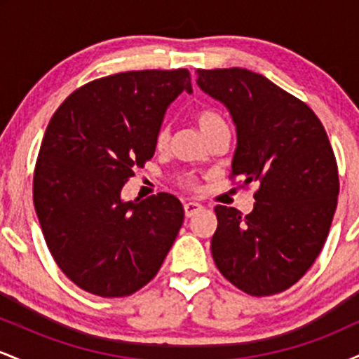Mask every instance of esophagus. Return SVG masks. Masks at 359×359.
<instances>
[{
  "instance_id": "obj_1",
  "label": "esophagus",
  "mask_w": 359,
  "mask_h": 359,
  "mask_svg": "<svg viewBox=\"0 0 359 359\" xmlns=\"http://www.w3.org/2000/svg\"><path fill=\"white\" fill-rule=\"evenodd\" d=\"M201 209H203V205H201L199 203H185L184 204V212L187 217H192L194 214L199 212Z\"/></svg>"
}]
</instances>
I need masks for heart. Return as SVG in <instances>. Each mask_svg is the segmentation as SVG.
Returning <instances> with one entry per match:
<instances>
[{"label": "heart", "mask_w": 359, "mask_h": 359, "mask_svg": "<svg viewBox=\"0 0 359 359\" xmlns=\"http://www.w3.org/2000/svg\"><path fill=\"white\" fill-rule=\"evenodd\" d=\"M194 119H196L197 126H199L201 133L204 135V138H208L209 135L214 133L216 130H219V128L226 126L224 119L211 109L197 111ZM167 142H168V131L167 128H162V130L158 131V135H156V148H163L167 145Z\"/></svg>", "instance_id": "heart-1"}]
</instances>
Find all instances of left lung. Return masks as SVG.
I'll return each mask as SVG.
<instances>
[{"mask_svg": "<svg viewBox=\"0 0 359 359\" xmlns=\"http://www.w3.org/2000/svg\"><path fill=\"white\" fill-rule=\"evenodd\" d=\"M197 86L236 126L231 175L258 184L253 211L216 205V266L250 295H273L304 277L329 234L339 194L334 151L306 102L248 69H197Z\"/></svg>", "mask_w": 359, "mask_h": 359, "instance_id": "obj_1", "label": "left lung"}]
</instances>
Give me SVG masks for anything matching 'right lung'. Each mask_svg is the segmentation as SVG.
<instances>
[{
    "instance_id": "obj_1",
    "label": "right lung",
    "mask_w": 359,
    "mask_h": 359,
    "mask_svg": "<svg viewBox=\"0 0 359 359\" xmlns=\"http://www.w3.org/2000/svg\"><path fill=\"white\" fill-rule=\"evenodd\" d=\"M192 93L187 69L130 71L74 90L45 130L34 204L53 259L89 294L125 297L162 266L184 222L175 196L121 199L155 154L167 108Z\"/></svg>"
}]
</instances>
